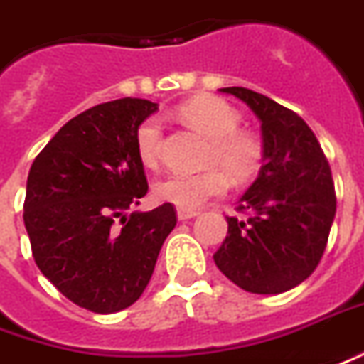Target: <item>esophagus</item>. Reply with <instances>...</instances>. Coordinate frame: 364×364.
Returning <instances> with one entry per match:
<instances>
[{"label": "esophagus", "instance_id": "1", "mask_svg": "<svg viewBox=\"0 0 364 364\" xmlns=\"http://www.w3.org/2000/svg\"><path fill=\"white\" fill-rule=\"evenodd\" d=\"M199 217V210H191V208H177V218L179 220H189V218Z\"/></svg>", "mask_w": 364, "mask_h": 364}]
</instances>
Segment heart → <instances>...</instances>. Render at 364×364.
Returning a JSON list of instances; mask_svg holds the SVG:
<instances>
[{"label": "heart", "instance_id": "b5f03b06", "mask_svg": "<svg viewBox=\"0 0 364 364\" xmlns=\"http://www.w3.org/2000/svg\"><path fill=\"white\" fill-rule=\"evenodd\" d=\"M177 116L187 126L208 138L205 164L213 165L203 173H169L154 185V195L161 203L179 208H195L205 200L223 195L228 187L226 171L236 181H248L264 164V141L256 134L240 128V114L230 104L210 94L195 96L177 106ZM161 124L147 118L136 129V151L139 161L154 167L159 157ZM221 169L218 170V167ZM225 168L224 172L222 169Z\"/></svg>", "mask_w": 364, "mask_h": 364}]
</instances>
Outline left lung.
<instances>
[{"label": "left lung", "mask_w": 364, "mask_h": 364, "mask_svg": "<svg viewBox=\"0 0 364 364\" xmlns=\"http://www.w3.org/2000/svg\"><path fill=\"white\" fill-rule=\"evenodd\" d=\"M260 120L264 165L238 210L226 217L228 235L215 252L217 268L250 294H282L307 279L321 260L335 218L331 167L311 128L264 94L220 88Z\"/></svg>", "instance_id": "left-lung-1"}]
</instances>
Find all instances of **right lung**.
Listing matches in <instances>:
<instances>
[{"mask_svg": "<svg viewBox=\"0 0 364 364\" xmlns=\"http://www.w3.org/2000/svg\"><path fill=\"white\" fill-rule=\"evenodd\" d=\"M157 110L144 98L98 104L68 120L35 157L23 220L35 264L73 304L126 309L149 284L173 205L126 215L147 193L136 129Z\"/></svg>", "mask_w": 364, "mask_h": 364, "instance_id": "obj_1", "label": "right lung"}]
</instances>
